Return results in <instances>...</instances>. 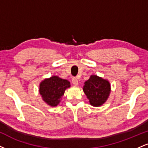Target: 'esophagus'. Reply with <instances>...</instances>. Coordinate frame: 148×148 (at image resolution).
<instances>
[{
    "instance_id": "obj_1",
    "label": "esophagus",
    "mask_w": 148,
    "mask_h": 148,
    "mask_svg": "<svg viewBox=\"0 0 148 148\" xmlns=\"http://www.w3.org/2000/svg\"><path fill=\"white\" fill-rule=\"evenodd\" d=\"M72 83L74 86H78V84H79V81H78L77 78L73 77L72 78Z\"/></svg>"
}]
</instances>
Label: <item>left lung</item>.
<instances>
[{"label": "left lung", "mask_w": 148, "mask_h": 148, "mask_svg": "<svg viewBox=\"0 0 148 148\" xmlns=\"http://www.w3.org/2000/svg\"><path fill=\"white\" fill-rule=\"evenodd\" d=\"M84 91L90 103L94 106H99L108 99L111 92V86L106 80L96 75H92L85 82Z\"/></svg>", "instance_id": "1"}]
</instances>
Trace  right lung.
<instances>
[{
	"label": "right lung",
	"instance_id": "1",
	"mask_svg": "<svg viewBox=\"0 0 148 148\" xmlns=\"http://www.w3.org/2000/svg\"><path fill=\"white\" fill-rule=\"evenodd\" d=\"M70 87L67 80L62 79L54 76L45 79L40 85V93L43 100L51 106H56L60 103L61 97L64 95L66 88Z\"/></svg>",
	"mask_w": 148,
	"mask_h": 148
}]
</instances>
